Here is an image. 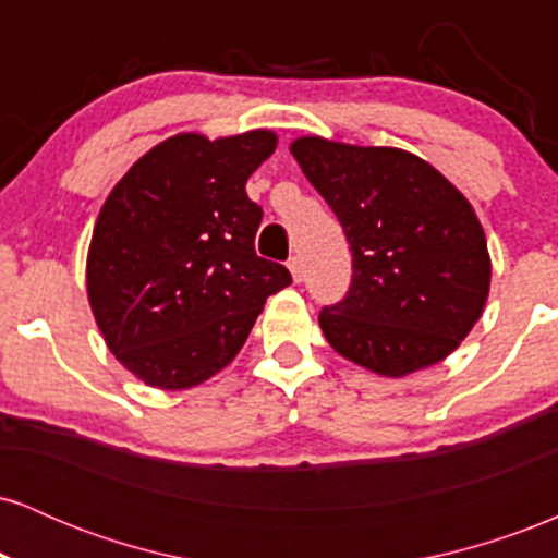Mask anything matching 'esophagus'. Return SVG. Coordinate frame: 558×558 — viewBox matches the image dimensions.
Masks as SVG:
<instances>
[{"mask_svg":"<svg viewBox=\"0 0 558 558\" xmlns=\"http://www.w3.org/2000/svg\"><path fill=\"white\" fill-rule=\"evenodd\" d=\"M288 270H291L293 280H296V283H299L301 278H304V262H301L299 254H293V257L288 259Z\"/></svg>","mask_w":558,"mask_h":558,"instance_id":"obj_1","label":"esophagus"}]
</instances>
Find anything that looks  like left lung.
Instances as JSON below:
<instances>
[{"instance_id": "1", "label": "left lung", "mask_w": 558, "mask_h": 558, "mask_svg": "<svg viewBox=\"0 0 558 558\" xmlns=\"http://www.w3.org/2000/svg\"><path fill=\"white\" fill-rule=\"evenodd\" d=\"M291 155L351 248L349 291L319 312L328 343L388 377L446 360L490 288L488 243L470 202L425 159L390 146L306 136Z\"/></svg>"}]
</instances>
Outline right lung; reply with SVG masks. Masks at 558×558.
Wrapping results in <instances>:
<instances>
[{"label":"right lung","instance_id":"right-lung-1","mask_svg":"<svg viewBox=\"0 0 558 558\" xmlns=\"http://www.w3.org/2000/svg\"><path fill=\"white\" fill-rule=\"evenodd\" d=\"M275 133H181L146 151L107 196L86 286L107 345L146 386L181 390L220 373L267 296L291 283L257 257L262 207L246 181Z\"/></svg>","mask_w":558,"mask_h":558}]
</instances>
